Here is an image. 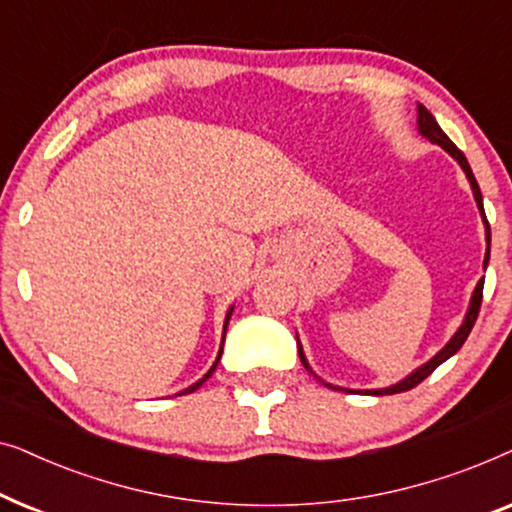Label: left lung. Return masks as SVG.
<instances>
[{
	"instance_id": "1",
	"label": "left lung",
	"mask_w": 512,
	"mask_h": 512,
	"mask_svg": "<svg viewBox=\"0 0 512 512\" xmlns=\"http://www.w3.org/2000/svg\"><path fill=\"white\" fill-rule=\"evenodd\" d=\"M417 132L422 137H426L429 139L431 144H438V146H443V149L450 153V156L457 160L459 163V167L461 170H464V174H466V179H468V184H471V191H473V198H475V205H478V209H480V216H482V223H485V240H487V251H485V270H487V263H489V244H492V233H489V223H487V216H485V207H482V193H480V186H478V181H475V177H473V170H471V165H468V160H466V156L464 153H461L457 146L452 144V139L445 135L443 130H440V125H438V121L436 118H433V114L426 107H422V104H417ZM482 286H485V277L480 279L478 284H475V289H473V296H471V303H468V310H466V317H464V321H461V326L457 328V333L452 335L450 340H447V345L440 349V352L436 354V356H431L429 361L426 363H422V366L419 368H415L412 370L410 375H405L401 382H396V384H389V387H382V389H366V391H356V389H345V387H335V384H328V382H324L321 380V377H317V373H314V370L310 368V363H307V359H305V352H303V345H300V340H298V335H296V340H298V356H300V361H303V366L310 370V373L317 377L319 382H324L326 387H331V389H340V391H347V394H370V396H384V394H401V391H408V389H412V387H417L419 382L422 380H426V377H429L433 370H436L440 363H445L447 359H450V356H454L461 349V345H464L466 342V338H468V333H471V328H473V324H475V319H478V312H480V303H482Z\"/></svg>"
}]
</instances>
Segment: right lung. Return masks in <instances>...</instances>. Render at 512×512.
I'll return each instance as SVG.
<instances>
[{"label": "right lung", "mask_w": 512, "mask_h": 512, "mask_svg": "<svg viewBox=\"0 0 512 512\" xmlns=\"http://www.w3.org/2000/svg\"><path fill=\"white\" fill-rule=\"evenodd\" d=\"M233 310H235V307H233V305H230V310L226 312V319H223V335H221V347H219V354H216V361L212 363V368H209V370H207V373H205V375H202L198 382H195V384H191V387H186L184 391H179V394H177V396H184V394H193V391H195V389H200V387H202V384H205V382L209 380V377H212V373H214V370H216V366H219V361H221V352H223V340H226V331H228V321H230V317H233Z\"/></svg>", "instance_id": "right-lung-1"}]
</instances>
